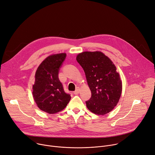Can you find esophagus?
Wrapping results in <instances>:
<instances>
[{"instance_id": "34e87169", "label": "esophagus", "mask_w": 155, "mask_h": 155, "mask_svg": "<svg viewBox=\"0 0 155 155\" xmlns=\"http://www.w3.org/2000/svg\"><path fill=\"white\" fill-rule=\"evenodd\" d=\"M79 92H80V88H77L76 89V90L74 92V93L75 94H78L79 93Z\"/></svg>"}]
</instances>
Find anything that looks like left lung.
Listing matches in <instances>:
<instances>
[{
    "mask_svg": "<svg viewBox=\"0 0 155 155\" xmlns=\"http://www.w3.org/2000/svg\"><path fill=\"white\" fill-rule=\"evenodd\" d=\"M76 59L83 68L91 92L86 101L87 108L96 115H104L117 104L122 91V83L116 67L101 51L79 53Z\"/></svg>",
    "mask_w": 155,
    "mask_h": 155,
    "instance_id": "obj_1",
    "label": "left lung"
}]
</instances>
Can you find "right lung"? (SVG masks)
Returning a JSON list of instances; mask_svg holds the SVG:
<instances>
[{
  "mask_svg": "<svg viewBox=\"0 0 155 155\" xmlns=\"http://www.w3.org/2000/svg\"><path fill=\"white\" fill-rule=\"evenodd\" d=\"M66 53L49 55L38 67L33 85V97L37 106L49 114H55L65 108L71 96L65 93L58 74Z\"/></svg>",
  "mask_w": 155,
  "mask_h": 155,
  "instance_id": "right-lung-1",
  "label": "right lung"
}]
</instances>
